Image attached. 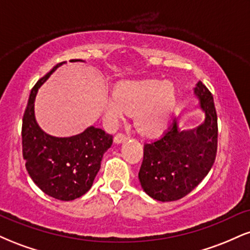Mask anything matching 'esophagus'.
<instances>
[{"mask_svg": "<svg viewBox=\"0 0 250 250\" xmlns=\"http://www.w3.org/2000/svg\"><path fill=\"white\" fill-rule=\"evenodd\" d=\"M128 137H129V136H128L127 134H125V133H119V134L115 135V137H114V142H115V143H121V142L125 141V140H127Z\"/></svg>", "mask_w": 250, "mask_h": 250, "instance_id": "esophagus-1", "label": "esophagus"}]
</instances>
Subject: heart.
I'll return each mask as SVG.
<instances>
[{
  "label": "heart",
  "mask_w": 250,
  "mask_h": 250,
  "mask_svg": "<svg viewBox=\"0 0 250 250\" xmlns=\"http://www.w3.org/2000/svg\"><path fill=\"white\" fill-rule=\"evenodd\" d=\"M177 103L173 82L161 80L127 81L117 84L114 94L105 100V115L117 122L128 114H135V125L147 136L161 134L170 123Z\"/></svg>",
  "instance_id": "heart-1"
}]
</instances>
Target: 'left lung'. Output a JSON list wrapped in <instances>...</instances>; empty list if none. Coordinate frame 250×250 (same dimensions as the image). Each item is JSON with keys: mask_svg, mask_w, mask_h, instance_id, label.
<instances>
[{"mask_svg": "<svg viewBox=\"0 0 250 250\" xmlns=\"http://www.w3.org/2000/svg\"><path fill=\"white\" fill-rule=\"evenodd\" d=\"M206 120L182 130L175 120L160 139L146 143L139 180L155 200L176 201L200 185L213 167L217 149V115L211 93L202 82L194 89Z\"/></svg>", "mask_w": 250, "mask_h": 250, "instance_id": "8db88e82", "label": "left lung"}]
</instances>
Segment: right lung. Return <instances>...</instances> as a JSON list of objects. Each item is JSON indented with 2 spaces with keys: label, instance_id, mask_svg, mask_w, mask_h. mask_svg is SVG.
<instances>
[{
  "label": "right lung",
  "instance_id": "add662e5",
  "mask_svg": "<svg viewBox=\"0 0 250 250\" xmlns=\"http://www.w3.org/2000/svg\"><path fill=\"white\" fill-rule=\"evenodd\" d=\"M80 60H70L76 62ZM41 77L31 89L22 121V148L25 168L43 193L54 199L71 201L84 195L101 168L103 154L113 145V135L89 127L71 137H54L37 125L34 101L37 90L57 67Z\"/></svg>",
  "mask_w": 250,
  "mask_h": 250
}]
</instances>
